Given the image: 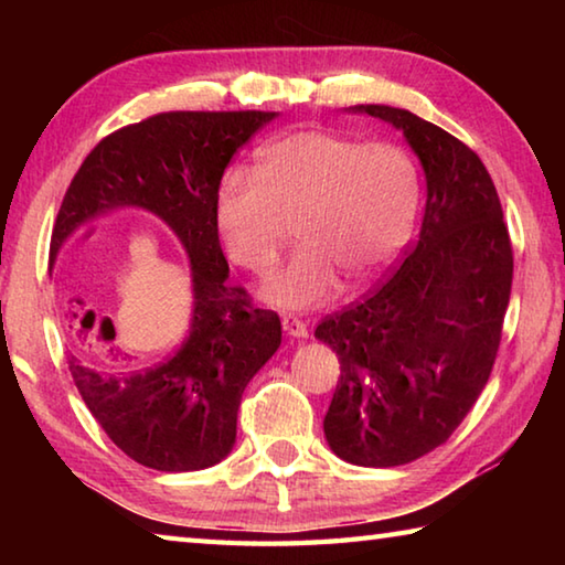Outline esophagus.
Returning a JSON list of instances; mask_svg holds the SVG:
<instances>
[{"instance_id":"1","label":"esophagus","mask_w":565,"mask_h":565,"mask_svg":"<svg viewBox=\"0 0 565 565\" xmlns=\"http://www.w3.org/2000/svg\"><path fill=\"white\" fill-rule=\"evenodd\" d=\"M281 327L286 331V337H291V339H306V337H309V329H306V323L301 319L291 317V313H289V317L281 319Z\"/></svg>"}]
</instances>
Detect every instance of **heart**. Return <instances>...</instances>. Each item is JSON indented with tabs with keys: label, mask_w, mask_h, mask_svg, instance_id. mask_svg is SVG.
<instances>
[{
	"label": "heart",
	"mask_w": 565,
	"mask_h": 565,
	"mask_svg": "<svg viewBox=\"0 0 565 565\" xmlns=\"http://www.w3.org/2000/svg\"><path fill=\"white\" fill-rule=\"evenodd\" d=\"M418 212L414 161L394 145L327 129L286 134L262 147L256 174L228 169L214 191V228L236 266L264 274L286 222L299 248L262 286L266 303L303 311L337 294L341 276L374 279L408 244Z\"/></svg>",
	"instance_id": "b5f03b06"
}]
</instances>
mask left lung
Here are the masks:
<instances>
[{
  "mask_svg": "<svg viewBox=\"0 0 565 565\" xmlns=\"http://www.w3.org/2000/svg\"><path fill=\"white\" fill-rule=\"evenodd\" d=\"M349 111L404 131L426 177L424 222L404 264L313 331L341 363L323 418L331 451L391 468L441 446L481 396L511 299L513 252L476 151L406 109Z\"/></svg>",
  "mask_w": 565,
  "mask_h": 565,
  "instance_id": "1",
  "label": "left lung"
}]
</instances>
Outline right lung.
I'll return each instance as SVG.
<instances>
[{
	"instance_id": "obj_1",
	"label": "right lung",
	"mask_w": 565,
	"mask_h": 565,
	"mask_svg": "<svg viewBox=\"0 0 565 565\" xmlns=\"http://www.w3.org/2000/svg\"><path fill=\"white\" fill-rule=\"evenodd\" d=\"M276 111H167L109 134L89 151L66 189L50 262L66 238L114 209L159 216L191 266V323L174 356L157 366L124 363L102 319L97 343L70 333V371L99 426L134 461L157 471H202L236 444L244 388L276 349L281 321L254 309L214 228V191L228 161Z\"/></svg>"
}]
</instances>
